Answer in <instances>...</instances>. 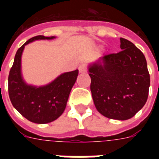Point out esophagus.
Here are the masks:
<instances>
[{"label": "esophagus", "mask_w": 159, "mask_h": 159, "mask_svg": "<svg viewBox=\"0 0 159 159\" xmlns=\"http://www.w3.org/2000/svg\"><path fill=\"white\" fill-rule=\"evenodd\" d=\"M78 69H79V72H81V73H84V72H86L87 71V65L86 64H81L79 66V67H78Z\"/></svg>", "instance_id": "obj_1"}]
</instances>
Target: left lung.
Returning <instances> with one entry per match:
<instances>
[{"instance_id":"left-lung-1","label":"left lung","mask_w":159,"mask_h":159,"mask_svg":"<svg viewBox=\"0 0 159 159\" xmlns=\"http://www.w3.org/2000/svg\"><path fill=\"white\" fill-rule=\"evenodd\" d=\"M121 51L105 55L88 65L95 106L109 119L126 120L145 105L150 77L143 53L120 38Z\"/></svg>"}]
</instances>
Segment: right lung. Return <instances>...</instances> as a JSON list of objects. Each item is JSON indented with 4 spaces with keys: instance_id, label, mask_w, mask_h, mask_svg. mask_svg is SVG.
Segmentation results:
<instances>
[{
    "instance_id": "add662e5",
    "label": "right lung",
    "mask_w": 159,
    "mask_h": 159,
    "mask_svg": "<svg viewBox=\"0 0 159 159\" xmlns=\"http://www.w3.org/2000/svg\"><path fill=\"white\" fill-rule=\"evenodd\" d=\"M55 36L38 35L26 41L19 48L14 58L8 77L9 97L13 106L28 120L47 124L57 120L64 111L78 70L63 72L52 82L43 86L28 84L21 69V58L25 45L36 40H51Z\"/></svg>"
}]
</instances>
